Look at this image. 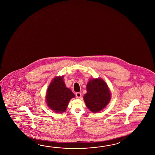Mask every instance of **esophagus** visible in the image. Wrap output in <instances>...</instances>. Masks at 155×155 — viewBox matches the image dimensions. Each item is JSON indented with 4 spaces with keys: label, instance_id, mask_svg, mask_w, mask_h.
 I'll use <instances>...</instances> for the list:
<instances>
[{
    "label": "esophagus",
    "instance_id": "1",
    "mask_svg": "<svg viewBox=\"0 0 155 155\" xmlns=\"http://www.w3.org/2000/svg\"><path fill=\"white\" fill-rule=\"evenodd\" d=\"M76 96L78 98H80L81 96V92H76Z\"/></svg>",
    "mask_w": 155,
    "mask_h": 155
}]
</instances>
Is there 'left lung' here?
Returning <instances> with one entry per match:
<instances>
[{
	"mask_svg": "<svg viewBox=\"0 0 155 155\" xmlns=\"http://www.w3.org/2000/svg\"><path fill=\"white\" fill-rule=\"evenodd\" d=\"M84 96L86 107L92 112H98L109 103L111 94L105 82L101 79H90Z\"/></svg>",
	"mask_w": 155,
	"mask_h": 155,
	"instance_id": "1",
	"label": "left lung"
}]
</instances>
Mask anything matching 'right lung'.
Segmentation results:
<instances>
[{"label": "right lung", "mask_w": 155, "mask_h": 155, "mask_svg": "<svg viewBox=\"0 0 155 155\" xmlns=\"http://www.w3.org/2000/svg\"><path fill=\"white\" fill-rule=\"evenodd\" d=\"M75 97L70 89L67 88L63 77L53 79L46 94V103L50 109L57 113L65 111L70 100Z\"/></svg>", "instance_id": "add662e5"}]
</instances>
